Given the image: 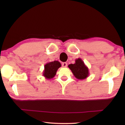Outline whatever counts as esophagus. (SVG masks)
I'll return each instance as SVG.
<instances>
[{"label": "esophagus", "mask_w": 125, "mask_h": 125, "mask_svg": "<svg viewBox=\"0 0 125 125\" xmlns=\"http://www.w3.org/2000/svg\"><path fill=\"white\" fill-rule=\"evenodd\" d=\"M62 66L64 68H66L67 66V63L66 62H62Z\"/></svg>", "instance_id": "obj_1"}]
</instances>
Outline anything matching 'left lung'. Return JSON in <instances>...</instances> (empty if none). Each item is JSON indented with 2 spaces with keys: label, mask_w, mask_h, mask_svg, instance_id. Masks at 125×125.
<instances>
[{
  "label": "left lung",
  "mask_w": 125,
  "mask_h": 125,
  "mask_svg": "<svg viewBox=\"0 0 125 125\" xmlns=\"http://www.w3.org/2000/svg\"><path fill=\"white\" fill-rule=\"evenodd\" d=\"M68 68L71 70L75 77L78 80H84L89 75L88 68L80 58L75 60L74 64H69Z\"/></svg>",
  "instance_id": "left-lung-1"
}]
</instances>
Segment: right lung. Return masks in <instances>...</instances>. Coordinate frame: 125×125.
Instances as JSON below:
<instances>
[{"mask_svg": "<svg viewBox=\"0 0 125 125\" xmlns=\"http://www.w3.org/2000/svg\"><path fill=\"white\" fill-rule=\"evenodd\" d=\"M61 66L60 62L58 61L47 62L44 65V70L42 73V76L47 79H51L53 78L55 76L58 69Z\"/></svg>", "mask_w": 125, "mask_h": 125, "instance_id": "add662e5", "label": "right lung"}]
</instances>
